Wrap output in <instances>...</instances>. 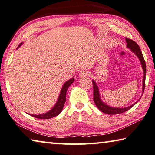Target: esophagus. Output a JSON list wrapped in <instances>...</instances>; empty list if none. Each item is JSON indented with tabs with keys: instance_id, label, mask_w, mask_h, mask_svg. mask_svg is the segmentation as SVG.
I'll list each match as a JSON object with an SVG mask.
<instances>
[{
	"instance_id": "1",
	"label": "esophagus",
	"mask_w": 155,
	"mask_h": 155,
	"mask_svg": "<svg viewBox=\"0 0 155 155\" xmlns=\"http://www.w3.org/2000/svg\"><path fill=\"white\" fill-rule=\"evenodd\" d=\"M89 74H90V72H88L87 70H82L81 72H80V74H79L80 77H86V76H88Z\"/></svg>"
}]
</instances>
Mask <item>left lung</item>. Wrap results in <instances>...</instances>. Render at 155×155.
<instances>
[{
    "mask_svg": "<svg viewBox=\"0 0 155 155\" xmlns=\"http://www.w3.org/2000/svg\"><path fill=\"white\" fill-rule=\"evenodd\" d=\"M126 41L127 43V48L130 49L135 54L138 56L140 61H141L142 68H143V74H144L143 78V94L145 85H146V83H145V81H146V62H145L143 54H142V52L141 50H140V48L138 44H137L136 42H134V41H132L128 38H126ZM92 85H93V95H94L93 99H94L95 105H97V107L99 109L100 111L104 112L105 114H121L123 112L127 111V110L130 109L131 107H133L134 105L137 104V103H135V104H132V105H130V106L125 107V108H117V107H112L108 106V105H107L106 104H104V103L101 101V100L100 99L99 89H98V87L97 84H96V83L94 82V81L93 80H92Z\"/></svg>",
    "mask_w": 155,
    "mask_h": 155,
    "instance_id": "obj_1",
    "label": "left lung"
}]
</instances>
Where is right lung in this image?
<instances>
[{"label": "right lung", "instance_id": "obj_1", "mask_svg": "<svg viewBox=\"0 0 155 155\" xmlns=\"http://www.w3.org/2000/svg\"><path fill=\"white\" fill-rule=\"evenodd\" d=\"M21 44L22 43L18 45V47L20 46ZM74 78H71V79L68 80V81H66L64 83L62 89H61L60 95L59 97H58L57 102H56V105L54 106L53 108L51 109L50 111H49L43 114H38V115L31 114V116L37 118V119H50V118L56 117L57 115L59 114L61 112V111H62L63 106H64V104L65 103V97H66V93H67V90L68 89V87H70V85L74 82Z\"/></svg>", "mask_w": 155, "mask_h": 155}]
</instances>
